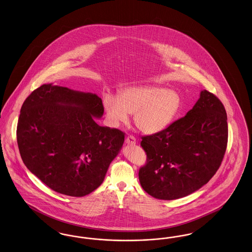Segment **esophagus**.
<instances>
[{
  "mask_svg": "<svg viewBox=\"0 0 252 252\" xmlns=\"http://www.w3.org/2000/svg\"><path fill=\"white\" fill-rule=\"evenodd\" d=\"M126 143L127 145H135L136 144V139L133 137V136H128L126 139Z\"/></svg>",
  "mask_w": 252,
  "mask_h": 252,
  "instance_id": "esophagus-1",
  "label": "esophagus"
}]
</instances>
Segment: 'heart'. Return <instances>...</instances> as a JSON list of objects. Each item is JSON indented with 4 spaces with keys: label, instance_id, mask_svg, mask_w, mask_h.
<instances>
[{
    "label": "heart",
    "instance_id": "obj_1",
    "mask_svg": "<svg viewBox=\"0 0 252 252\" xmlns=\"http://www.w3.org/2000/svg\"><path fill=\"white\" fill-rule=\"evenodd\" d=\"M103 106L111 126H117L134 113L136 126L144 134L165 130L181 110L180 94L158 86H132L118 95L106 94Z\"/></svg>",
    "mask_w": 252,
    "mask_h": 252
}]
</instances>
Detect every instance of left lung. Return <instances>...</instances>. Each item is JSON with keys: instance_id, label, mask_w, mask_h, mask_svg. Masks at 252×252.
Instances as JSON below:
<instances>
[{"instance_id": "obj_1", "label": "left lung", "mask_w": 252, "mask_h": 252, "mask_svg": "<svg viewBox=\"0 0 252 252\" xmlns=\"http://www.w3.org/2000/svg\"><path fill=\"white\" fill-rule=\"evenodd\" d=\"M147 163L139 171L142 189L160 200H176L200 189L221 164L228 141L227 114L206 90L185 117L165 130L141 138Z\"/></svg>"}]
</instances>
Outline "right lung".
<instances>
[{"instance_id": "1", "label": "right lung", "mask_w": 252, "mask_h": 252, "mask_svg": "<svg viewBox=\"0 0 252 252\" xmlns=\"http://www.w3.org/2000/svg\"><path fill=\"white\" fill-rule=\"evenodd\" d=\"M103 113L96 94L43 84L20 110L17 141L22 161L54 191L90 194L104 181L125 141L122 131L96 124Z\"/></svg>"}]
</instances>
